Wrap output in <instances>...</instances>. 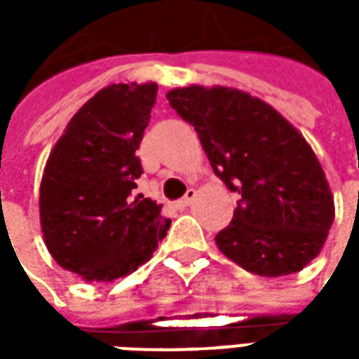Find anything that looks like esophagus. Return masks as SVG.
<instances>
[{
	"label": "esophagus",
	"instance_id": "34e87169",
	"mask_svg": "<svg viewBox=\"0 0 359 359\" xmlns=\"http://www.w3.org/2000/svg\"><path fill=\"white\" fill-rule=\"evenodd\" d=\"M194 200H196V190L194 188H190L187 194H184V198H180L179 200V208H188V205L194 202Z\"/></svg>",
	"mask_w": 359,
	"mask_h": 359
}]
</instances>
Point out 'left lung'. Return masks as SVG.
<instances>
[{"mask_svg":"<svg viewBox=\"0 0 359 359\" xmlns=\"http://www.w3.org/2000/svg\"><path fill=\"white\" fill-rule=\"evenodd\" d=\"M194 126L211 169L242 196L217 248L262 277L302 271L319 256L334 221V200L306 138L259 97L226 86L167 94Z\"/></svg>","mask_w":359,"mask_h":359,"instance_id":"obj_1","label":"left lung"}]
</instances>
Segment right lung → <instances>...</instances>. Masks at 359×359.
<instances>
[{
    "label": "right lung",
    "mask_w": 359,
    "mask_h": 359,
    "mask_svg": "<svg viewBox=\"0 0 359 359\" xmlns=\"http://www.w3.org/2000/svg\"><path fill=\"white\" fill-rule=\"evenodd\" d=\"M157 97V84H111L69 121L40 184L46 246L63 269L84 280H115L156 252L171 221L136 194V156Z\"/></svg>",
    "instance_id": "1"
}]
</instances>
